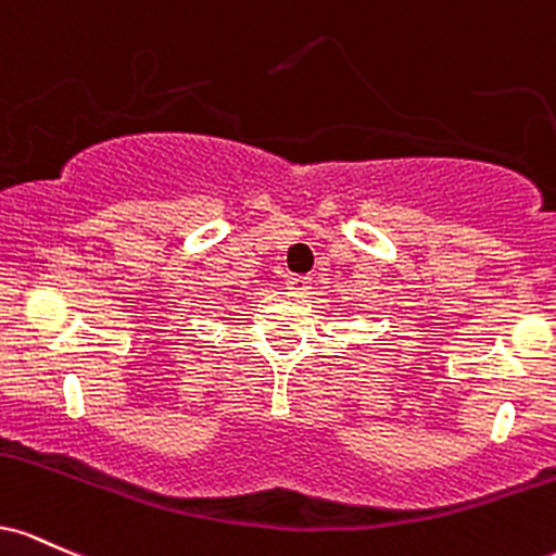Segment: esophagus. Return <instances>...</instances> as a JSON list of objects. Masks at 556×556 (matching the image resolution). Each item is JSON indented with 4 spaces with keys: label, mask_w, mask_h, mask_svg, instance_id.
Segmentation results:
<instances>
[{
    "label": "esophagus",
    "mask_w": 556,
    "mask_h": 556,
    "mask_svg": "<svg viewBox=\"0 0 556 556\" xmlns=\"http://www.w3.org/2000/svg\"><path fill=\"white\" fill-rule=\"evenodd\" d=\"M286 286H289L291 291H296V294H309L312 278H307V276H289V280H286Z\"/></svg>",
    "instance_id": "34e87169"
}]
</instances>
